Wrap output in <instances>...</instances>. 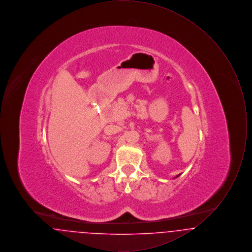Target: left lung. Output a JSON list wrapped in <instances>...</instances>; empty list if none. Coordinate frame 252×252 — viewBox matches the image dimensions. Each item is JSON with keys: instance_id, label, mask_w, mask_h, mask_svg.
<instances>
[{"instance_id": "obj_1", "label": "left lung", "mask_w": 252, "mask_h": 252, "mask_svg": "<svg viewBox=\"0 0 252 252\" xmlns=\"http://www.w3.org/2000/svg\"><path fill=\"white\" fill-rule=\"evenodd\" d=\"M180 175H178V176H176V178H178V177H179V176H180Z\"/></svg>"}]
</instances>
